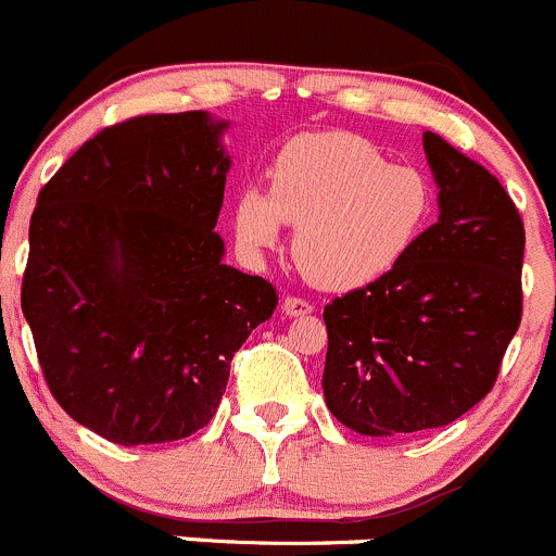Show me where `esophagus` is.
I'll list each match as a JSON object with an SVG mask.
<instances>
[{"mask_svg": "<svg viewBox=\"0 0 556 556\" xmlns=\"http://www.w3.org/2000/svg\"><path fill=\"white\" fill-rule=\"evenodd\" d=\"M283 313L286 316H307V313H313V305L307 300H302V296H286Z\"/></svg>", "mask_w": 556, "mask_h": 556, "instance_id": "obj_1", "label": "esophagus"}]
</instances>
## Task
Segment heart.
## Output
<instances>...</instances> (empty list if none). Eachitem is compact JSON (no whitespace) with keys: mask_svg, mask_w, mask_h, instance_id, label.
I'll use <instances>...</instances> for the list:
<instances>
[{"mask_svg":"<svg viewBox=\"0 0 556 556\" xmlns=\"http://www.w3.org/2000/svg\"><path fill=\"white\" fill-rule=\"evenodd\" d=\"M433 214V187L415 165L388 163L345 130L302 134L273 163V187H240L232 227L240 249L262 256L296 227L294 260L316 286L362 289L412 254Z\"/></svg>","mask_w":556,"mask_h":556,"instance_id":"1","label":"heart"}]
</instances>
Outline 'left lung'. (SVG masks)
I'll list each match as a JSON object with an SVG mask.
<instances>
[{"label": "left lung", "mask_w": 556, "mask_h": 556, "mask_svg": "<svg viewBox=\"0 0 556 556\" xmlns=\"http://www.w3.org/2000/svg\"><path fill=\"white\" fill-rule=\"evenodd\" d=\"M439 219L386 278L324 307V399L364 437L450 426L492 391L522 320L525 225L501 181L422 134Z\"/></svg>", "instance_id": "8db88e82"}]
</instances>
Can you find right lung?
<instances>
[{"instance_id": "obj_1", "label": "right lung", "mask_w": 556, "mask_h": 556, "mask_svg": "<svg viewBox=\"0 0 556 556\" xmlns=\"http://www.w3.org/2000/svg\"><path fill=\"white\" fill-rule=\"evenodd\" d=\"M208 112L141 114L85 141L39 190L21 307L53 399L119 447L192 437L278 305L225 265L230 154Z\"/></svg>"}]
</instances>
